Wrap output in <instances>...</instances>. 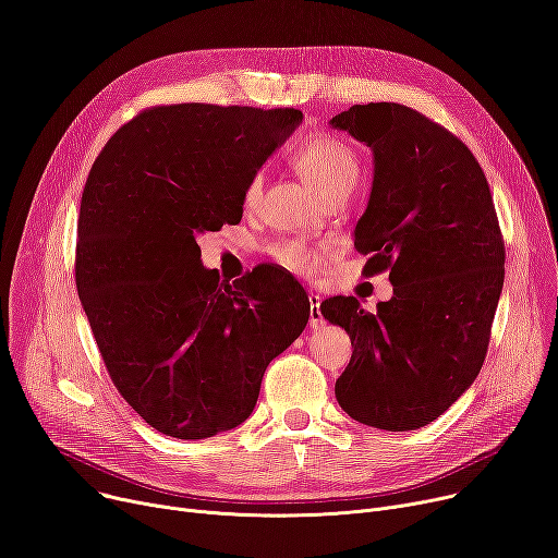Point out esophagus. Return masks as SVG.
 <instances>
[{"mask_svg": "<svg viewBox=\"0 0 558 558\" xmlns=\"http://www.w3.org/2000/svg\"><path fill=\"white\" fill-rule=\"evenodd\" d=\"M310 301H312V328H318V324H320V310H318V305H320V296L318 294H312L310 296Z\"/></svg>", "mask_w": 558, "mask_h": 558, "instance_id": "1", "label": "esophagus"}]
</instances>
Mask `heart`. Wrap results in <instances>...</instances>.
<instances>
[{"label": "heart", "mask_w": 558, "mask_h": 558, "mask_svg": "<svg viewBox=\"0 0 558 558\" xmlns=\"http://www.w3.org/2000/svg\"><path fill=\"white\" fill-rule=\"evenodd\" d=\"M299 171L320 192L341 196L353 187V181L357 175V158L350 146L339 144L335 140H326L307 146L299 160ZM259 198L262 179H257L248 187L246 208L255 210L259 205ZM271 253L278 262L284 264V267L294 271H312L316 267V262L320 259V253L312 251L303 240H291L287 244H280Z\"/></svg>", "instance_id": "obj_1"}]
</instances>
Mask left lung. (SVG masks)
<instances>
[{"label":"left lung","mask_w":558,"mask_h":558,"mask_svg":"<svg viewBox=\"0 0 558 558\" xmlns=\"http://www.w3.org/2000/svg\"><path fill=\"white\" fill-rule=\"evenodd\" d=\"M330 124L373 151V190L355 246L377 251L371 269L391 267L393 284L391 301L375 314L353 296L320 303L353 345L335 393L364 425L418 429L452 407L484 364L505 284L488 183L465 144L412 108L353 106Z\"/></svg>","instance_id":"left-lung-1"}]
</instances>
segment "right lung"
Masks as SVG:
<instances>
[{
  "mask_svg": "<svg viewBox=\"0 0 558 558\" xmlns=\"http://www.w3.org/2000/svg\"><path fill=\"white\" fill-rule=\"evenodd\" d=\"M299 110L181 104L140 114L81 198L76 287L112 383L173 438L242 425L269 362L307 326L305 289L276 267L234 280L196 238L242 221L246 192Z\"/></svg>",
  "mask_w": 558,
  "mask_h": 558,
  "instance_id": "right-lung-1",
  "label": "right lung"
}]
</instances>
